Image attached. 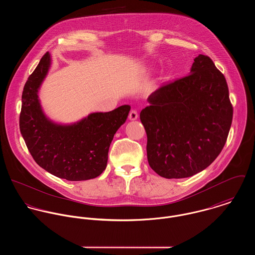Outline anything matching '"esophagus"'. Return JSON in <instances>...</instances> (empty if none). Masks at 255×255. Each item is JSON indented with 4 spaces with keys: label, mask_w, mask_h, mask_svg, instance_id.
<instances>
[{
    "label": "esophagus",
    "mask_w": 255,
    "mask_h": 255,
    "mask_svg": "<svg viewBox=\"0 0 255 255\" xmlns=\"http://www.w3.org/2000/svg\"><path fill=\"white\" fill-rule=\"evenodd\" d=\"M137 117H138V114H137V112L135 110H131L129 112V114H128V119L130 121H135L137 119Z\"/></svg>",
    "instance_id": "34e87169"
}]
</instances>
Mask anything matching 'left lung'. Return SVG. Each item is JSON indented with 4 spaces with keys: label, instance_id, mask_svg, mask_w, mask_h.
Segmentation results:
<instances>
[{
    "label": "left lung",
    "instance_id": "8db88e82",
    "mask_svg": "<svg viewBox=\"0 0 255 255\" xmlns=\"http://www.w3.org/2000/svg\"><path fill=\"white\" fill-rule=\"evenodd\" d=\"M140 121L151 169L166 179H183L206 169L226 143L233 107L223 73L204 55L188 75L164 85L147 99Z\"/></svg>",
    "mask_w": 255,
    "mask_h": 255
}]
</instances>
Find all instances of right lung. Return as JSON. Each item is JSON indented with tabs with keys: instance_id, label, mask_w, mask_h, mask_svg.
<instances>
[{
	"instance_id": "1",
	"label": "right lung",
	"mask_w": 255,
	"mask_h": 255,
	"mask_svg": "<svg viewBox=\"0 0 255 255\" xmlns=\"http://www.w3.org/2000/svg\"><path fill=\"white\" fill-rule=\"evenodd\" d=\"M51 63L47 52L24 85L21 135L35 162L48 173L73 182L94 179L106 169L110 144L126 123L130 106L91 113L73 124L53 122L45 115L38 95Z\"/></svg>"
}]
</instances>
